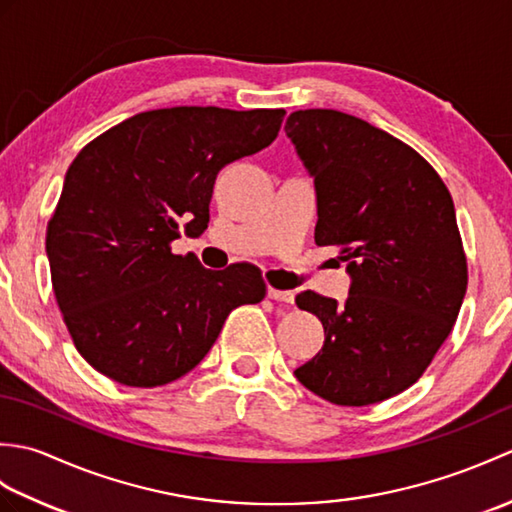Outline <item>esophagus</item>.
Here are the masks:
<instances>
[{
  "instance_id": "obj_1",
  "label": "esophagus",
  "mask_w": 512,
  "mask_h": 512,
  "mask_svg": "<svg viewBox=\"0 0 512 512\" xmlns=\"http://www.w3.org/2000/svg\"><path fill=\"white\" fill-rule=\"evenodd\" d=\"M268 299L292 303V301H295V295H292V292H288V290H277V288H273V286H268Z\"/></svg>"
}]
</instances>
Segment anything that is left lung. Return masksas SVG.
Instances as JSON below:
<instances>
[{"mask_svg":"<svg viewBox=\"0 0 512 512\" xmlns=\"http://www.w3.org/2000/svg\"><path fill=\"white\" fill-rule=\"evenodd\" d=\"M286 134L314 178V242L352 277L345 303L306 290L323 350L295 369L303 387L365 407L411 387L453 330L469 270L447 184L416 149L361 118L299 110Z\"/></svg>","mask_w":512,"mask_h":512,"instance_id":"1","label":"left lung"}]
</instances>
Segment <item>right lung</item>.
<instances>
[{"label": "right lung", "instance_id": "right-lung-1", "mask_svg": "<svg viewBox=\"0 0 512 512\" xmlns=\"http://www.w3.org/2000/svg\"><path fill=\"white\" fill-rule=\"evenodd\" d=\"M284 110L167 107L85 145L46 231L52 290L74 347L127 387L173 383L211 350L231 310L266 297L253 264L173 255L202 233L217 171L277 138Z\"/></svg>", "mask_w": 512, "mask_h": 512}]
</instances>
